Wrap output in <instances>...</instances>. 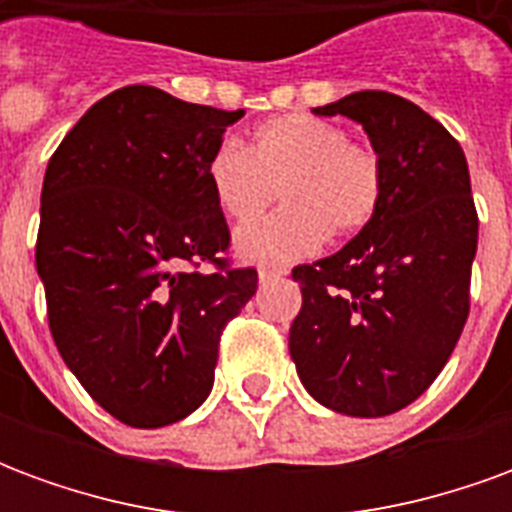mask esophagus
I'll use <instances>...</instances> for the list:
<instances>
[{
	"mask_svg": "<svg viewBox=\"0 0 512 512\" xmlns=\"http://www.w3.org/2000/svg\"><path fill=\"white\" fill-rule=\"evenodd\" d=\"M288 274V268L282 266H263L260 268V282L266 285V282H274V279H282Z\"/></svg>",
	"mask_w": 512,
	"mask_h": 512,
	"instance_id": "34e87169",
	"label": "esophagus"
}]
</instances>
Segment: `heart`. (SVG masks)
<instances>
[{"label": "heart", "instance_id": "1", "mask_svg": "<svg viewBox=\"0 0 512 512\" xmlns=\"http://www.w3.org/2000/svg\"><path fill=\"white\" fill-rule=\"evenodd\" d=\"M205 178L219 211L235 224L255 222L274 197L285 208L244 227L235 246L249 260H296L326 241L348 238L376 219L386 169L378 150L348 139L332 120L307 112L271 117L246 147L224 139L213 147Z\"/></svg>", "mask_w": 512, "mask_h": 512}]
</instances>
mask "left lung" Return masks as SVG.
Segmentation results:
<instances>
[{
  "mask_svg": "<svg viewBox=\"0 0 512 512\" xmlns=\"http://www.w3.org/2000/svg\"><path fill=\"white\" fill-rule=\"evenodd\" d=\"M362 123L384 158L376 219L337 255L293 268L290 356L318 403L386 417L428 389L469 318L477 208L458 139L406 98L362 90L312 109Z\"/></svg>",
  "mask_w": 512,
  "mask_h": 512,
  "instance_id": "1",
  "label": "left lung"
}]
</instances>
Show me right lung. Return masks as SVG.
Segmentation results:
<instances>
[{
	"instance_id": "add662e5",
	"label": "right lung",
	"mask_w": 512,
	"mask_h": 512,
	"mask_svg": "<svg viewBox=\"0 0 512 512\" xmlns=\"http://www.w3.org/2000/svg\"><path fill=\"white\" fill-rule=\"evenodd\" d=\"M238 117L131 84L90 106L49 158L35 263L51 337L131 428L200 406L224 326L255 296L257 271L227 257L230 227L205 178Z\"/></svg>"
}]
</instances>
